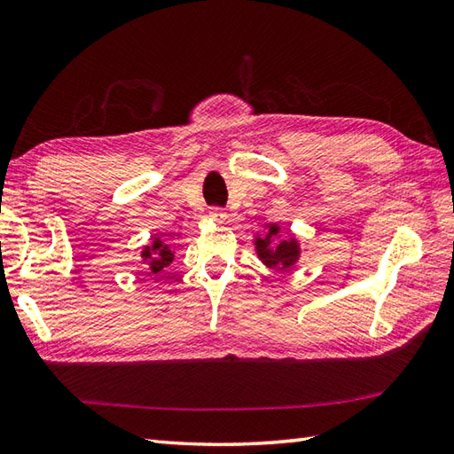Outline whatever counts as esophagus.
<instances>
[{
	"mask_svg": "<svg viewBox=\"0 0 454 454\" xmlns=\"http://www.w3.org/2000/svg\"><path fill=\"white\" fill-rule=\"evenodd\" d=\"M208 216H210L212 220H216V222H224L226 216H228V212H226L224 208H220V207H212V208L208 210Z\"/></svg>",
	"mask_w": 454,
	"mask_h": 454,
	"instance_id": "obj_1",
	"label": "esophagus"
}]
</instances>
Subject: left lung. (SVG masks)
Wrapping results in <instances>:
<instances>
[{"label":"left lung","mask_w":454,"mask_h":454,"mask_svg":"<svg viewBox=\"0 0 454 454\" xmlns=\"http://www.w3.org/2000/svg\"><path fill=\"white\" fill-rule=\"evenodd\" d=\"M269 236H273V239H257V249L259 254H262V259L267 265H291L294 263V259L298 255V247L293 242H286V239L278 234V228L271 226L269 228ZM273 241L274 247L269 248L268 246L271 245Z\"/></svg>","instance_id":"1"}]
</instances>
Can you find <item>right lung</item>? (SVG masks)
<instances>
[{"label":"right lung","mask_w":454,"mask_h":454,"mask_svg":"<svg viewBox=\"0 0 454 454\" xmlns=\"http://www.w3.org/2000/svg\"><path fill=\"white\" fill-rule=\"evenodd\" d=\"M144 259H150V269L152 273H160L163 267H168L173 259V254L169 249L163 246L161 247V239H156V242L152 244V247H146V252L142 254Z\"/></svg>","instance_id":"right-lung-1"}]
</instances>
